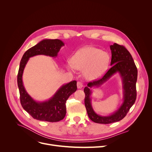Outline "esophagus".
<instances>
[{
    "instance_id": "esophagus-1",
    "label": "esophagus",
    "mask_w": 152,
    "mask_h": 152,
    "mask_svg": "<svg viewBox=\"0 0 152 152\" xmlns=\"http://www.w3.org/2000/svg\"><path fill=\"white\" fill-rule=\"evenodd\" d=\"M83 84L81 83V82H77V87L78 89H81L82 87H83Z\"/></svg>"
}]
</instances>
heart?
Here are the masks:
<instances>
[{
    "label": "heart",
    "instance_id": "1",
    "mask_svg": "<svg viewBox=\"0 0 152 152\" xmlns=\"http://www.w3.org/2000/svg\"><path fill=\"white\" fill-rule=\"evenodd\" d=\"M110 55L99 48L91 45L79 49L66 64L68 69H83L84 77L89 80H94L105 74L110 63Z\"/></svg>",
    "mask_w": 152,
    "mask_h": 152
}]
</instances>
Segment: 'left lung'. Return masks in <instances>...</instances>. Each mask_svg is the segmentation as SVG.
<instances>
[{
	"mask_svg": "<svg viewBox=\"0 0 152 152\" xmlns=\"http://www.w3.org/2000/svg\"><path fill=\"white\" fill-rule=\"evenodd\" d=\"M111 52V68L101 79L87 84L85 87L84 103L87 115L91 120L96 123L109 124L123 119L136 99V82L137 69L131 53L126 48L116 43L110 46ZM118 73L122 79L124 101L120 107L110 115L103 116L94 112L91 106V95L92 87H99L112 77Z\"/></svg>",
	"mask_w": 152,
	"mask_h": 152,
	"instance_id": "left-lung-1",
	"label": "left lung"
}]
</instances>
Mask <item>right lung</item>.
<instances>
[{
  "label": "right lung",
  "instance_id": "right-lung-1",
  "mask_svg": "<svg viewBox=\"0 0 152 152\" xmlns=\"http://www.w3.org/2000/svg\"><path fill=\"white\" fill-rule=\"evenodd\" d=\"M65 45L60 39H43L28 49L20 61L17 76V83L20 95L21 104L33 118L39 121L57 122L66 115V102L70 95L77 90V81H72L63 84L49 100L39 102L32 98L26 91L23 82V74L29 58L44 55L55 58L61 47Z\"/></svg>",
  "mask_w": 152,
  "mask_h": 152
}]
</instances>
